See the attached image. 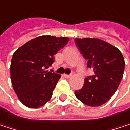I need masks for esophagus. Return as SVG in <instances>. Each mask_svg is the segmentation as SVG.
I'll use <instances>...</instances> for the list:
<instances>
[{
	"label": "esophagus",
	"mask_w": 130,
	"mask_h": 130,
	"mask_svg": "<svg viewBox=\"0 0 130 130\" xmlns=\"http://www.w3.org/2000/svg\"><path fill=\"white\" fill-rule=\"evenodd\" d=\"M63 75H64V77L67 78H70L72 77V75H67V74H64Z\"/></svg>",
	"instance_id": "1"
}]
</instances>
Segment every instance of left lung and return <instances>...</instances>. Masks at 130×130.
Here are the masks:
<instances>
[{"mask_svg": "<svg viewBox=\"0 0 130 130\" xmlns=\"http://www.w3.org/2000/svg\"><path fill=\"white\" fill-rule=\"evenodd\" d=\"M75 43L88 60L87 67L94 75L84 79L82 89L75 95L89 107H99L107 103L114 95L123 78L124 58L116 46L98 38H75Z\"/></svg>", "mask_w": 130, "mask_h": 130, "instance_id": "obj_1", "label": "left lung"}]
</instances>
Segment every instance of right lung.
Segmentation results:
<instances>
[{"label":"right lung","instance_id":"add662e5","mask_svg":"<svg viewBox=\"0 0 130 130\" xmlns=\"http://www.w3.org/2000/svg\"><path fill=\"white\" fill-rule=\"evenodd\" d=\"M68 37L41 35L26 43L14 52L11 61V80L21 102L38 108L48 102L60 78L59 74L46 70L54 56L68 43Z\"/></svg>","mask_w":130,"mask_h":130}]
</instances>
